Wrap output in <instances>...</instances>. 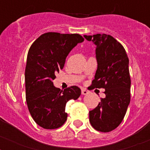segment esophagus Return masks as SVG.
Returning a JSON list of instances; mask_svg holds the SVG:
<instances>
[{
	"label": "esophagus",
	"instance_id": "obj_1",
	"mask_svg": "<svg viewBox=\"0 0 150 150\" xmlns=\"http://www.w3.org/2000/svg\"><path fill=\"white\" fill-rule=\"evenodd\" d=\"M89 93V91L86 89H82V95H87Z\"/></svg>",
	"mask_w": 150,
	"mask_h": 150
}]
</instances>
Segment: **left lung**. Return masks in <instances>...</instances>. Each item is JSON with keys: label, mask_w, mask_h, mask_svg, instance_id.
Wrapping results in <instances>:
<instances>
[{"label": "left lung", "mask_w": 150, "mask_h": 150, "mask_svg": "<svg viewBox=\"0 0 150 150\" xmlns=\"http://www.w3.org/2000/svg\"><path fill=\"white\" fill-rule=\"evenodd\" d=\"M96 45L97 70L89 89H105V98L89 111V121L96 130L109 132L121 123L130 103L131 79L128 55L123 46L107 34L84 35Z\"/></svg>", "instance_id": "left-lung-1"}]
</instances>
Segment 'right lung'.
<instances>
[{"label":"right lung","mask_w":150,"mask_h":150,"mask_svg":"<svg viewBox=\"0 0 150 150\" xmlns=\"http://www.w3.org/2000/svg\"><path fill=\"white\" fill-rule=\"evenodd\" d=\"M84 39L79 34L47 33L29 48L25 71V98L29 113L45 129L60 128L67 120L66 103L81 95L78 86L61 90L54 86L55 74L63 69L70 51Z\"/></svg>","instance_id":"obj_1"}]
</instances>
